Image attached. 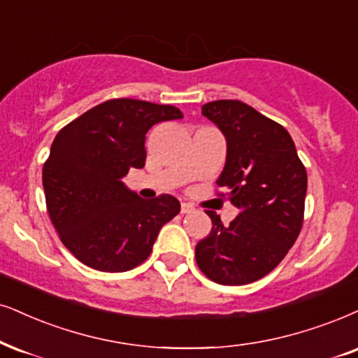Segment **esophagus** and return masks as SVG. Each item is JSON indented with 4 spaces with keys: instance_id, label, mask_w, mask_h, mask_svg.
I'll list each match as a JSON object with an SVG mask.
<instances>
[{
    "instance_id": "obj_1",
    "label": "esophagus",
    "mask_w": 358,
    "mask_h": 358,
    "mask_svg": "<svg viewBox=\"0 0 358 358\" xmlns=\"http://www.w3.org/2000/svg\"><path fill=\"white\" fill-rule=\"evenodd\" d=\"M192 211H194V208L189 205V203H182V213H183V215H188V213H192Z\"/></svg>"
}]
</instances>
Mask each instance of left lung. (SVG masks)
Returning a JSON list of instances; mask_svg holds the SVG:
<instances>
[{
    "instance_id": "obj_1",
    "label": "left lung",
    "mask_w": 358,
    "mask_h": 358,
    "mask_svg": "<svg viewBox=\"0 0 358 358\" xmlns=\"http://www.w3.org/2000/svg\"><path fill=\"white\" fill-rule=\"evenodd\" d=\"M226 138V164L216 180L239 210L229 226L215 211L210 234L194 248L198 268L223 286H243L271 273L296 243L304 218L307 173L291 135L239 101L201 107Z\"/></svg>"
}]
</instances>
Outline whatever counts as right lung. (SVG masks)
Here are the masks:
<instances>
[{"mask_svg": "<svg viewBox=\"0 0 358 358\" xmlns=\"http://www.w3.org/2000/svg\"><path fill=\"white\" fill-rule=\"evenodd\" d=\"M180 108L137 99H112L59 130L43 169L54 228L80 262L124 273L150 256L162 226L180 213L171 194L142 200L124 176L145 165V134Z\"/></svg>", "mask_w": 358, "mask_h": 358, "instance_id": "1", "label": "right lung"}]
</instances>
